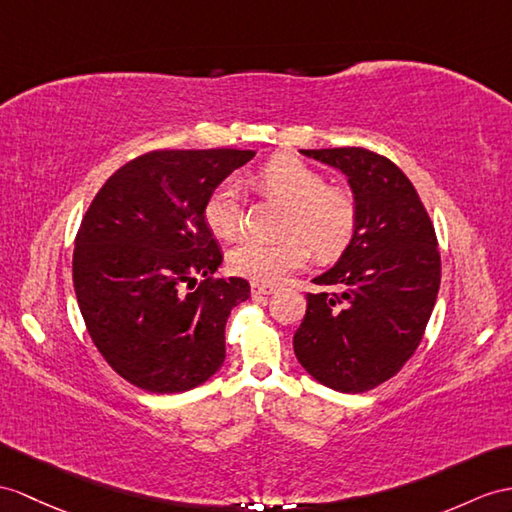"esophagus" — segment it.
<instances>
[{
  "instance_id": "34e87169",
  "label": "esophagus",
  "mask_w": 512,
  "mask_h": 512,
  "mask_svg": "<svg viewBox=\"0 0 512 512\" xmlns=\"http://www.w3.org/2000/svg\"><path fill=\"white\" fill-rule=\"evenodd\" d=\"M249 289H252V297H263V295H271L273 291H276V286L263 284V282H252L249 284Z\"/></svg>"
}]
</instances>
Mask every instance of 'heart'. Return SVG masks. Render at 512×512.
I'll return each mask as SVG.
<instances>
[{"label":"heart","mask_w":512,"mask_h":512,"mask_svg":"<svg viewBox=\"0 0 512 512\" xmlns=\"http://www.w3.org/2000/svg\"><path fill=\"white\" fill-rule=\"evenodd\" d=\"M254 184L286 204L282 219L284 241L265 243L243 239L230 247L228 269L252 282L278 284L302 269L310 256L321 260L341 256L358 230V202L345 186H328L326 178L295 156H278L254 176ZM204 221L210 232L232 239L243 226L239 182H219L204 202Z\"/></svg>","instance_id":"obj_1"}]
</instances>
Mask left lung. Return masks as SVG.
Masks as SVG:
<instances>
[{
	"label": "left lung",
	"instance_id": "obj_1",
	"mask_svg": "<svg viewBox=\"0 0 512 512\" xmlns=\"http://www.w3.org/2000/svg\"><path fill=\"white\" fill-rule=\"evenodd\" d=\"M341 169L358 202V230L313 282L293 350L310 376L341 393H365L415 354L441 284L439 241L404 171L371 149H302Z\"/></svg>",
	"mask_w": 512,
	"mask_h": 512
}]
</instances>
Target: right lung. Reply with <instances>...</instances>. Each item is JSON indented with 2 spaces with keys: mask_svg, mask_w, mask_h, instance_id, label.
Segmentation results:
<instances>
[{
  "mask_svg": "<svg viewBox=\"0 0 512 512\" xmlns=\"http://www.w3.org/2000/svg\"><path fill=\"white\" fill-rule=\"evenodd\" d=\"M252 158V149L147 152L112 173L82 217L80 313L106 363L143 391H189L223 365L226 321L249 282L213 278L223 254L204 202Z\"/></svg>",
  "mask_w": 512,
  "mask_h": 512,
  "instance_id": "obj_1",
  "label": "right lung"
}]
</instances>
